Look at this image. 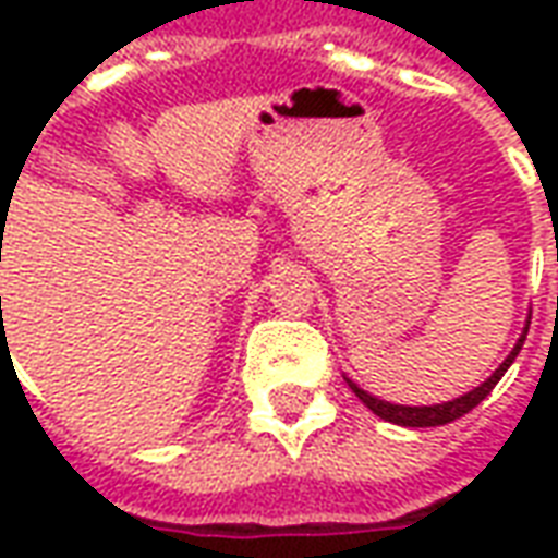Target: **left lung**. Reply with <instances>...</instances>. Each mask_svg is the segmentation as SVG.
Returning a JSON list of instances; mask_svg holds the SVG:
<instances>
[{"mask_svg":"<svg viewBox=\"0 0 558 558\" xmlns=\"http://www.w3.org/2000/svg\"><path fill=\"white\" fill-rule=\"evenodd\" d=\"M529 331V328H526ZM526 331H523V338L517 340L514 352L505 359L502 364H499V371L484 383V386L472 388L469 395H463V398L457 400H448V403H436V407H398V403H386V400H376L374 395H367V391H362V388L355 386L352 379H347L350 383V388L355 391V398L362 400L367 410H374V415H379V418L391 421V424H400V427H439V424H451L454 418H460V415H466L469 410H475L481 400L490 395L493 388H496V383L502 379L505 371L511 367V362L517 359V352H520V347H523V340H526Z\"/></svg>","mask_w":558,"mask_h":558,"instance_id":"left-lung-1","label":"left lung"}]
</instances>
